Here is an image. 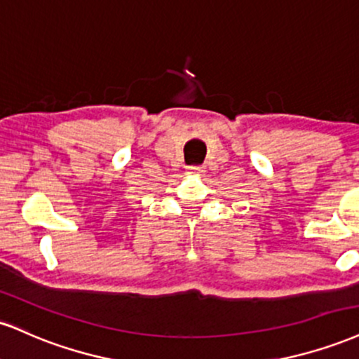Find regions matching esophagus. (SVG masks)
I'll return each mask as SVG.
<instances>
[{
  "label": "esophagus",
  "instance_id": "obj_1",
  "mask_svg": "<svg viewBox=\"0 0 359 359\" xmlns=\"http://www.w3.org/2000/svg\"><path fill=\"white\" fill-rule=\"evenodd\" d=\"M187 172H188V175H191V176H200V175H203V172H205V168L203 166H188Z\"/></svg>",
  "mask_w": 359,
  "mask_h": 359
}]
</instances>
